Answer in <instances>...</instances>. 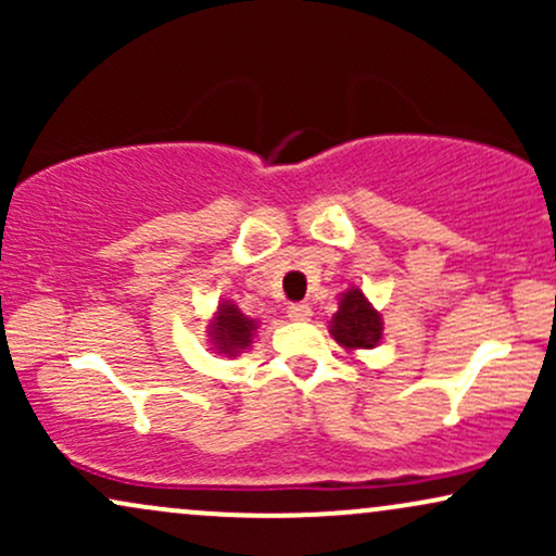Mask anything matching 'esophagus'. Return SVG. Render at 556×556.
Masks as SVG:
<instances>
[{
    "mask_svg": "<svg viewBox=\"0 0 556 556\" xmlns=\"http://www.w3.org/2000/svg\"><path fill=\"white\" fill-rule=\"evenodd\" d=\"M311 314H314V311H311L308 303H290V305H287V316H290L292 321H308Z\"/></svg>",
    "mask_w": 556,
    "mask_h": 556,
    "instance_id": "1",
    "label": "esophagus"
}]
</instances>
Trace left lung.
<instances>
[{
    "label": "left lung",
    "mask_w": 556,
    "mask_h": 556,
    "mask_svg": "<svg viewBox=\"0 0 556 556\" xmlns=\"http://www.w3.org/2000/svg\"><path fill=\"white\" fill-rule=\"evenodd\" d=\"M331 337L348 350H371L381 340V318L361 290H348L331 316Z\"/></svg>",
    "instance_id": "obj_1"
}]
</instances>
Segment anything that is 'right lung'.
<instances>
[{"mask_svg": "<svg viewBox=\"0 0 556 556\" xmlns=\"http://www.w3.org/2000/svg\"><path fill=\"white\" fill-rule=\"evenodd\" d=\"M253 331H256V321L242 316L238 305L222 303L219 314H216L208 334H212V340L219 353L238 355L240 350H245L248 344L253 342Z\"/></svg>", "mask_w": 556, "mask_h": 556, "instance_id": "obj_1", "label": "right lung"}]
</instances>
